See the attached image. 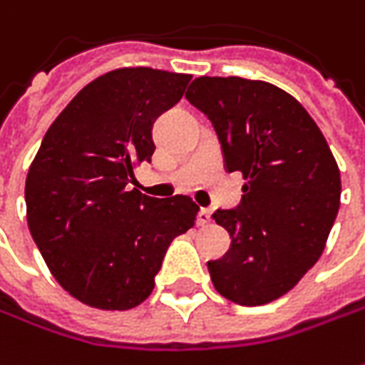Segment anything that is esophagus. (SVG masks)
<instances>
[{"instance_id":"34e87169","label":"esophagus","mask_w":365,"mask_h":365,"mask_svg":"<svg viewBox=\"0 0 365 365\" xmlns=\"http://www.w3.org/2000/svg\"><path fill=\"white\" fill-rule=\"evenodd\" d=\"M212 222V212L207 210V207H202L200 212H197V224L200 226H207Z\"/></svg>"}]
</instances>
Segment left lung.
Returning a JSON list of instances; mask_svg holds the SVG:
<instances>
[{"label": "left lung", "mask_w": 365, "mask_h": 365, "mask_svg": "<svg viewBox=\"0 0 365 365\" xmlns=\"http://www.w3.org/2000/svg\"><path fill=\"white\" fill-rule=\"evenodd\" d=\"M185 98L212 123L224 170L246 180L240 204L212 214L230 234L228 252L207 260L212 283L238 305L270 303L325 248L341 195L331 149L301 103L269 82L200 76Z\"/></svg>", "instance_id": "left-lung-1"}]
</instances>
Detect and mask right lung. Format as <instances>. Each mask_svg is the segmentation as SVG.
<instances>
[{
  "instance_id": "add662e5",
  "label": "right lung",
  "mask_w": 365,
  "mask_h": 365,
  "mask_svg": "<svg viewBox=\"0 0 365 365\" xmlns=\"http://www.w3.org/2000/svg\"><path fill=\"white\" fill-rule=\"evenodd\" d=\"M190 74L119 68L74 96L42 139L26 178L28 226L50 272L84 305L137 307L151 295L171 240L194 226L190 195L129 190L151 161L153 123Z\"/></svg>"
}]
</instances>
